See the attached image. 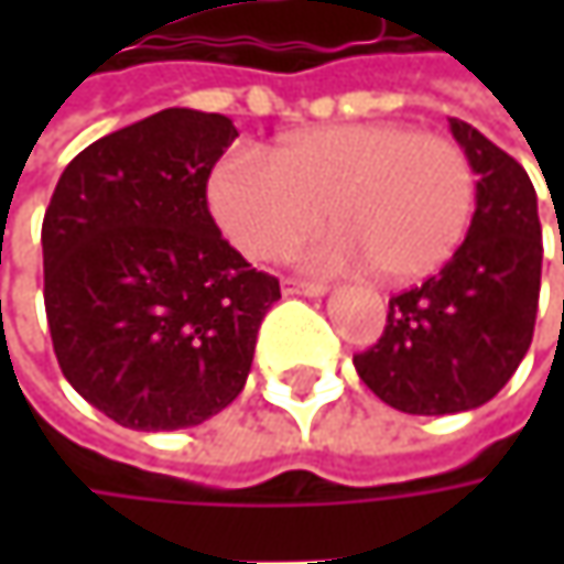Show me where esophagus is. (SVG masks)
I'll list each match as a JSON object with an SVG mask.
<instances>
[{"label": "esophagus", "instance_id": "obj_1", "mask_svg": "<svg viewBox=\"0 0 564 564\" xmlns=\"http://www.w3.org/2000/svg\"><path fill=\"white\" fill-rule=\"evenodd\" d=\"M282 292L285 294H304V297H319L329 289L319 285V282H301V279H282Z\"/></svg>", "mask_w": 564, "mask_h": 564}]
</instances>
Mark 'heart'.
<instances>
[{
    "mask_svg": "<svg viewBox=\"0 0 564 564\" xmlns=\"http://www.w3.org/2000/svg\"><path fill=\"white\" fill-rule=\"evenodd\" d=\"M206 197L216 226L248 260L285 257L326 213L336 228L301 253L307 270L370 263L386 282H411L440 270L465 241L477 172L448 138L399 121H355L292 134L267 160L231 150L213 169Z\"/></svg>",
    "mask_w": 564,
    "mask_h": 564,
    "instance_id": "heart-1",
    "label": "heart"
}]
</instances>
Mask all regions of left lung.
I'll return each mask as SVG.
<instances>
[{"label": "left lung", "instance_id": "left-lung-1", "mask_svg": "<svg viewBox=\"0 0 564 564\" xmlns=\"http://www.w3.org/2000/svg\"><path fill=\"white\" fill-rule=\"evenodd\" d=\"M477 172L465 245L421 289L389 301L386 329L355 355L358 377L404 414H458L487 404L533 338L543 228L528 172L474 124L448 119Z\"/></svg>", "mask_w": 564, "mask_h": 564}]
</instances>
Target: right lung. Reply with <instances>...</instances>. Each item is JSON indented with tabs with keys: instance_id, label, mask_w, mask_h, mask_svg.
Segmentation results:
<instances>
[{
	"instance_id": "add662e5",
	"label": "right lung",
	"mask_w": 564,
	"mask_h": 564,
	"mask_svg": "<svg viewBox=\"0 0 564 564\" xmlns=\"http://www.w3.org/2000/svg\"><path fill=\"white\" fill-rule=\"evenodd\" d=\"M238 128L163 109L80 150L43 216V301L77 395L128 430H185L238 399L282 297L223 238L206 178Z\"/></svg>"
}]
</instances>
